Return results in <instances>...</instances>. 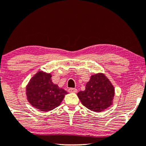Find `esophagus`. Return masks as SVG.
Listing matches in <instances>:
<instances>
[{
	"label": "esophagus",
	"mask_w": 146,
	"mask_h": 146,
	"mask_svg": "<svg viewBox=\"0 0 146 146\" xmlns=\"http://www.w3.org/2000/svg\"><path fill=\"white\" fill-rule=\"evenodd\" d=\"M68 92H70V93H76V92H77V90L76 89V88H69Z\"/></svg>",
	"instance_id": "esophagus-1"
}]
</instances>
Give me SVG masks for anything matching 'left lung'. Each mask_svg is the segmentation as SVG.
Here are the masks:
<instances>
[{"mask_svg": "<svg viewBox=\"0 0 146 146\" xmlns=\"http://www.w3.org/2000/svg\"><path fill=\"white\" fill-rule=\"evenodd\" d=\"M114 96V87L103 73L92 75L86 90L77 93L82 104L95 112L103 111L111 106Z\"/></svg>", "mask_w": 146, "mask_h": 146, "instance_id": "1", "label": "left lung"}]
</instances>
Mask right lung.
<instances>
[{
  "label": "right lung",
  "instance_id": "right-lung-1",
  "mask_svg": "<svg viewBox=\"0 0 146 146\" xmlns=\"http://www.w3.org/2000/svg\"><path fill=\"white\" fill-rule=\"evenodd\" d=\"M51 77L50 73L38 71L26 87L27 100L41 111H49L56 108L67 94L65 90L53 84Z\"/></svg>",
  "mask_w": 146,
  "mask_h": 146
}]
</instances>
